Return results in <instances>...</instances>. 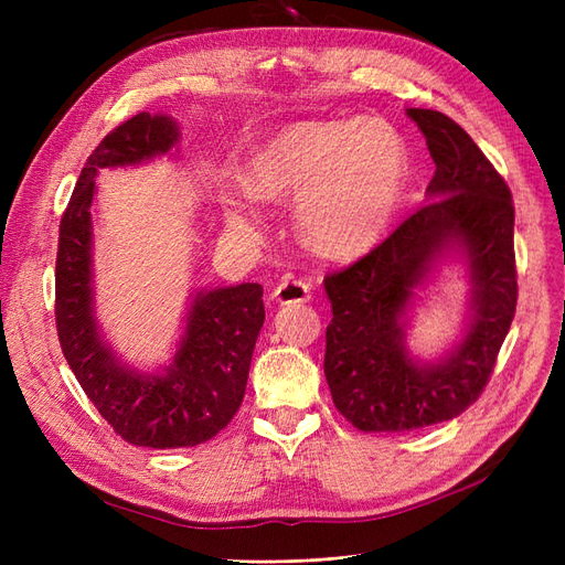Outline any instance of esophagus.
Returning a JSON list of instances; mask_svg holds the SVG:
<instances>
[{
    "instance_id": "esophagus-1",
    "label": "esophagus",
    "mask_w": 565,
    "mask_h": 565,
    "mask_svg": "<svg viewBox=\"0 0 565 565\" xmlns=\"http://www.w3.org/2000/svg\"><path fill=\"white\" fill-rule=\"evenodd\" d=\"M273 299L278 303H292V301H309L311 299V282L301 278H287L276 289H273Z\"/></svg>"
}]
</instances>
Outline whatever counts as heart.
Instances as JSON below:
<instances>
[{
	"instance_id": "obj_1",
	"label": "heart",
	"mask_w": 565,
	"mask_h": 565,
	"mask_svg": "<svg viewBox=\"0 0 565 565\" xmlns=\"http://www.w3.org/2000/svg\"><path fill=\"white\" fill-rule=\"evenodd\" d=\"M407 148L384 119L299 122L245 162L241 183L254 200L297 198L303 241L328 256H353L380 241L396 214ZM243 224L241 216H233Z\"/></svg>"
}]
</instances>
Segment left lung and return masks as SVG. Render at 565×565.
Listing matches in <instances>:
<instances>
[{
	"label": "left lung",
	"mask_w": 565,
	"mask_h": 565,
	"mask_svg": "<svg viewBox=\"0 0 565 565\" xmlns=\"http://www.w3.org/2000/svg\"><path fill=\"white\" fill-rule=\"evenodd\" d=\"M436 162L426 204L386 241L324 276L332 322L324 380L334 407L361 431H413L448 422L478 401L516 313L514 200L507 181L455 119L409 108ZM450 244L468 252L475 316L462 344L438 366H417L399 320L430 264Z\"/></svg>",
	"instance_id": "left-lung-1"
}]
</instances>
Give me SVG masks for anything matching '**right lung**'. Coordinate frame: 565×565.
<instances>
[{
  "instance_id": "obj_1",
  "label": "right lung",
  "mask_w": 565,
  "mask_h": 565,
  "mask_svg": "<svg viewBox=\"0 0 565 565\" xmlns=\"http://www.w3.org/2000/svg\"><path fill=\"white\" fill-rule=\"evenodd\" d=\"M179 129L139 113L115 127L84 164L61 216L56 330L67 365L113 431L139 448H193L226 429L241 409L252 351L264 324V287L245 282L198 292L174 363L162 374L122 367L98 337L92 306V200L104 167L167 152Z\"/></svg>"
}]
</instances>
